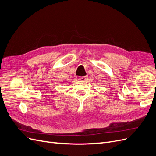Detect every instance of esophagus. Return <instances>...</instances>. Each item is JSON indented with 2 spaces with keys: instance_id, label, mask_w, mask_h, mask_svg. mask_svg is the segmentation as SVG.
<instances>
[{
  "instance_id": "esophagus-1",
  "label": "esophagus",
  "mask_w": 156,
  "mask_h": 156,
  "mask_svg": "<svg viewBox=\"0 0 156 156\" xmlns=\"http://www.w3.org/2000/svg\"><path fill=\"white\" fill-rule=\"evenodd\" d=\"M87 79V77H84L80 78L79 80V81H85Z\"/></svg>"
}]
</instances>
